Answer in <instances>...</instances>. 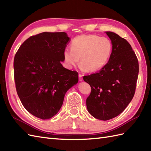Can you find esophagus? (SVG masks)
I'll return each mask as SVG.
<instances>
[{"instance_id": "34e87169", "label": "esophagus", "mask_w": 151, "mask_h": 151, "mask_svg": "<svg viewBox=\"0 0 151 151\" xmlns=\"http://www.w3.org/2000/svg\"><path fill=\"white\" fill-rule=\"evenodd\" d=\"M78 77H79V81H83L82 75H81V74H79V75H78Z\"/></svg>"}]
</instances>
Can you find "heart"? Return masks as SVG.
<instances>
[{
	"label": "heart",
	"mask_w": 151,
	"mask_h": 151,
	"mask_svg": "<svg viewBox=\"0 0 151 151\" xmlns=\"http://www.w3.org/2000/svg\"><path fill=\"white\" fill-rule=\"evenodd\" d=\"M70 48L63 51L65 66L68 69L80 62L88 72L101 70L110 60L113 50L111 41L107 37L97 35H82L72 41Z\"/></svg>",
	"instance_id": "heart-1"
}]
</instances>
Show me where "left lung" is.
Masks as SVG:
<instances>
[{
	"mask_svg": "<svg viewBox=\"0 0 151 151\" xmlns=\"http://www.w3.org/2000/svg\"><path fill=\"white\" fill-rule=\"evenodd\" d=\"M106 33L113 45L110 60L99 72L83 77L91 89L86 99L89 113L103 121L117 116L129 105L139 73L138 60L130 43L112 32Z\"/></svg>",
	"mask_w": 151,
	"mask_h": 151,
	"instance_id": "1",
	"label": "left lung"
}]
</instances>
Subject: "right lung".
Instances as JSON below:
<instances>
[{
  "instance_id": "1",
  "label": "right lung",
  "mask_w": 151,
  "mask_h": 151,
  "mask_svg": "<svg viewBox=\"0 0 151 151\" xmlns=\"http://www.w3.org/2000/svg\"><path fill=\"white\" fill-rule=\"evenodd\" d=\"M65 32H42L24 41L14 61L17 95L26 110L41 119L56 115L65 93L77 84L78 74L63 67Z\"/></svg>"
}]
</instances>
